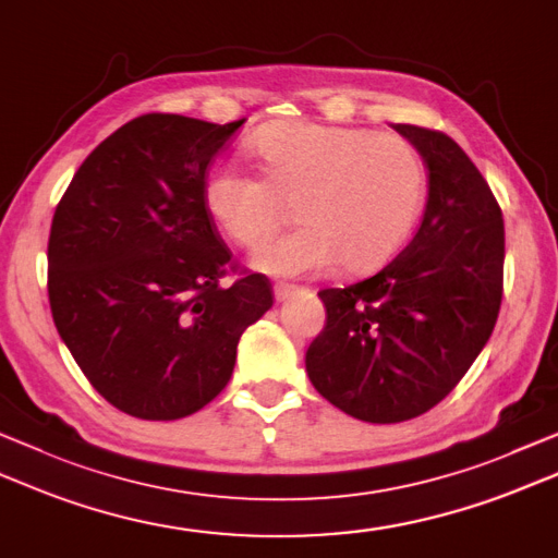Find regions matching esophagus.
<instances>
[{
	"label": "esophagus",
	"mask_w": 558,
	"mask_h": 558,
	"mask_svg": "<svg viewBox=\"0 0 558 558\" xmlns=\"http://www.w3.org/2000/svg\"><path fill=\"white\" fill-rule=\"evenodd\" d=\"M272 292H276V300L278 302H286V300L292 298V294H298L300 288L292 286V282H276V288H272Z\"/></svg>",
	"instance_id": "34e87169"
}]
</instances>
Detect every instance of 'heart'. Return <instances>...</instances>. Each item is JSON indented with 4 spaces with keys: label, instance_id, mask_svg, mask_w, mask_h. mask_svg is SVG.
Returning <instances> with one entry per match:
<instances>
[{
    "label": "heart",
    "instance_id": "1",
    "mask_svg": "<svg viewBox=\"0 0 558 558\" xmlns=\"http://www.w3.org/2000/svg\"><path fill=\"white\" fill-rule=\"evenodd\" d=\"M248 151L260 179L217 167L203 181V205L229 242L254 248L294 203L302 225L268 239L254 256L270 276H307L338 264L375 268L399 248L423 205L418 149L395 133L288 120L260 128Z\"/></svg>",
    "mask_w": 558,
    "mask_h": 558
}]
</instances>
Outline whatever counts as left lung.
<instances>
[{"label":"left lung","mask_w":558,"mask_h":558,"mask_svg":"<svg viewBox=\"0 0 558 558\" xmlns=\"http://www.w3.org/2000/svg\"><path fill=\"white\" fill-rule=\"evenodd\" d=\"M428 167V203L407 248L373 278L322 290L307 351L314 389L367 423L421 416L457 387L504 300V213L482 171L440 130L391 125Z\"/></svg>","instance_id":"obj_1"}]
</instances>
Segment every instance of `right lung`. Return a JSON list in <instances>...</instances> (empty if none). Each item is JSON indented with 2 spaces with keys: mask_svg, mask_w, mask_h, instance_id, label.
Here are the masks:
<instances>
[{
  "mask_svg": "<svg viewBox=\"0 0 558 558\" xmlns=\"http://www.w3.org/2000/svg\"><path fill=\"white\" fill-rule=\"evenodd\" d=\"M244 120L147 113L106 137L54 207L52 322L84 377L142 421L201 411L232 377L246 326L272 307L270 280L239 272L203 205L213 157Z\"/></svg>",
  "mask_w": 558,
  "mask_h": 558,
  "instance_id": "obj_1",
  "label": "right lung"
}]
</instances>
